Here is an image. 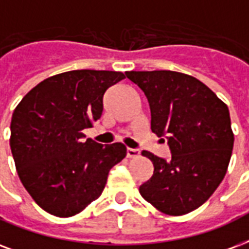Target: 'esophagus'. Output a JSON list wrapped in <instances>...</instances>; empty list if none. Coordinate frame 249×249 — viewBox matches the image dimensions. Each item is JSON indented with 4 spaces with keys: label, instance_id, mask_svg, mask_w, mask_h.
Returning <instances> with one entry per match:
<instances>
[{
    "label": "esophagus",
    "instance_id": "obj_1",
    "mask_svg": "<svg viewBox=\"0 0 249 249\" xmlns=\"http://www.w3.org/2000/svg\"><path fill=\"white\" fill-rule=\"evenodd\" d=\"M138 155H140V150L138 149H130V147L126 149V157L128 158H136Z\"/></svg>",
    "mask_w": 249,
    "mask_h": 249
}]
</instances>
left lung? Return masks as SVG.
<instances>
[{"instance_id":"left-lung-1","label":"left lung","mask_w":249,"mask_h":249,"mask_svg":"<svg viewBox=\"0 0 249 249\" xmlns=\"http://www.w3.org/2000/svg\"><path fill=\"white\" fill-rule=\"evenodd\" d=\"M125 75L143 91L151 130L166 138L171 151L168 160L142 151L153 162L154 174L140 187V193L168 215L193 212L213 195L230 163L234 133L229 108L188 74L153 70Z\"/></svg>"}]
</instances>
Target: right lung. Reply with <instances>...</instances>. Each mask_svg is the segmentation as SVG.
<instances>
[{
	"label": "right lung",
	"instance_id": "right-lung-1",
	"mask_svg": "<svg viewBox=\"0 0 249 249\" xmlns=\"http://www.w3.org/2000/svg\"><path fill=\"white\" fill-rule=\"evenodd\" d=\"M120 71L71 70L44 79L11 117L10 149L19 179L47 213L71 217L102 195L108 172L126 155L123 143L102 145L82 130L103 112V95Z\"/></svg>",
	"mask_w": 249,
	"mask_h": 249
}]
</instances>
